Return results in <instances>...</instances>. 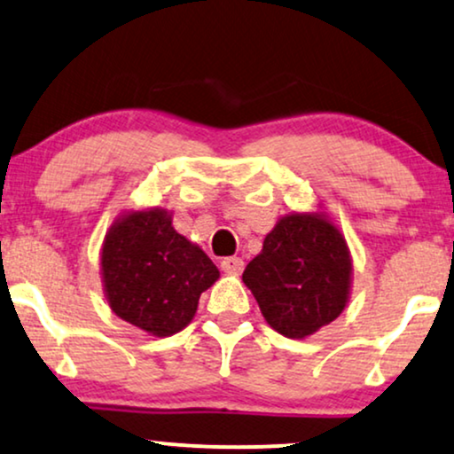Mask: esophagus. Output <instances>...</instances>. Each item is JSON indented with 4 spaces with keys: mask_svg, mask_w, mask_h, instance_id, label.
<instances>
[{
    "mask_svg": "<svg viewBox=\"0 0 454 454\" xmlns=\"http://www.w3.org/2000/svg\"><path fill=\"white\" fill-rule=\"evenodd\" d=\"M220 266H222V270L226 274H240V272H243V268H245V262L240 260V257H237V255H234V257H223Z\"/></svg>",
    "mask_w": 454,
    "mask_h": 454,
    "instance_id": "1",
    "label": "esophagus"
}]
</instances>
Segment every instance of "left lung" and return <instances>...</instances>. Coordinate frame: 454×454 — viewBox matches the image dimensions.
<instances>
[{
    "mask_svg": "<svg viewBox=\"0 0 454 454\" xmlns=\"http://www.w3.org/2000/svg\"><path fill=\"white\" fill-rule=\"evenodd\" d=\"M243 283L263 318L289 340H303L346 308L352 260L346 239L325 214L280 217L247 263Z\"/></svg>",
    "mask_w": 454,
    "mask_h": 454,
    "instance_id": "1",
    "label": "left lung"
}]
</instances>
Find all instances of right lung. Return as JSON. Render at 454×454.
<instances>
[{
    "mask_svg": "<svg viewBox=\"0 0 454 454\" xmlns=\"http://www.w3.org/2000/svg\"><path fill=\"white\" fill-rule=\"evenodd\" d=\"M100 266L113 312L154 337L184 329L200 294L220 278L207 254L177 234L159 207L119 217L102 243Z\"/></svg>",
    "mask_w": 454,
    "mask_h": 454,
    "instance_id": "right-lung-1",
    "label": "right lung"
}]
</instances>
